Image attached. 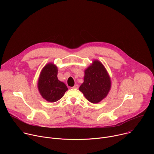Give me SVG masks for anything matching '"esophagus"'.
I'll use <instances>...</instances> for the list:
<instances>
[{
	"mask_svg": "<svg viewBox=\"0 0 154 154\" xmlns=\"http://www.w3.org/2000/svg\"><path fill=\"white\" fill-rule=\"evenodd\" d=\"M72 88H74V89H78V88H79V85H78L77 84L75 85L72 87Z\"/></svg>",
	"mask_w": 154,
	"mask_h": 154,
	"instance_id": "esophagus-1",
	"label": "esophagus"
}]
</instances>
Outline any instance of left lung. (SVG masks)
<instances>
[{
	"mask_svg": "<svg viewBox=\"0 0 154 154\" xmlns=\"http://www.w3.org/2000/svg\"><path fill=\"white\" fill-rule=\"evenodd\" d=\"M83 80L79 90L91 103L100 102L110 90V77L103 65L98 60L93 61L91 65L85 71Z\"/></svg>",
	"mask_w": 154,
	"mask_h": 154,
	"instance_id": "1",
	"label": "left lung"
}]
</instances>
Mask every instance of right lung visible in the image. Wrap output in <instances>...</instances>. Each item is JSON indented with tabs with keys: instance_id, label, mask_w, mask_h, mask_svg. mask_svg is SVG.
Returning <instances> with one entry per match:
<instances>
[{
	"instance_id": "right-lung-1",
	"label": "right lung",
	"mask_w": 154,
	"mask_h": 154,
	"mask_svg": "<svg viewBox=\"0 0 154 154\" xmlns=\"http://www.w3.org/2000/svg\"><path fill=\"white\" fill-rule=\"evenodd\" d=\"M58 69L51 63L47 64L42 69L38 82V88L42 97L50 102L60 100L68 89L57 77Z\"/></svg>"
}]
</instances>
